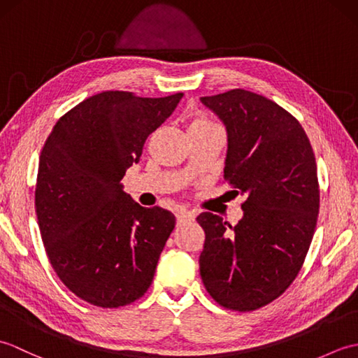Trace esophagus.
<instances>
[{
    "instance_id": "esophagus-1",
    "label": "esophagus",
    "mask_w": 358,
    "mask_h": 358,
    "mask_svg": "<svg viewBox=\"0 0 358 358\" xmlns=\"http://www.w3.org/2000/svg\"><path fill=\"white\" fill-rule=\"evenodd\" d=\"M191 218H194L192 212H189V210H186V209H178V210H177V220H178V223L185 222V220H191Z\"/></svg>"
}]
</instances>
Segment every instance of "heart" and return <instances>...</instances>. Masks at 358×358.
<instances>
[{
	"label": "heart",
	"mask_w": 358,
	"mask_h": 358,
	"mask_svg": "<svg viewBox=\"0 0 358 358\" xmlns=\"http://www.w3.org/2000/svg\"><path fill=\"white\" fill-rule=\"evenodd\" d=\"M201 127H220V126L215 123V121H212L210 118L204 115L194 118L191 121V126H189V129H201Z\"/></svg>",
	"instance_id": "heart-1"
}]
</instances>
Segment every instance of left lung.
<instances>
[{
    "instance_id": "obj_1",
    "label": "left lung",
    "mask_w": 358,
    "mask_h": 358,
    "mask_svg": "<svg viewBox=\"0 0 358 358\" xmlns=\"http://www.w3.org/2000/svg\"><path fill=\"white\" fill-rule=\"evenodd\" d=\"M200 101L226 127L224 180L246 196L235 226L196 217L200 275L218 305L246 313L283 294L305 262L320 208L315 157L299 121L263 95L234 89Z\"/></svg>"
}]
</instances>
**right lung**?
<instances>
[{"instance_id": "right-lung-1", "label": "right lung", "mask_w": 358, "mask_h": 358, "mask_svg": "<svg viewBox=\"0 0 358 358\" xmlns=\"http://www.w3.org/2000/svg\"><path fill=\"white\" fill-rule=\"evenodd\" d=\"M181 98L96 94L64 113L44 143L35 189L41 238L59 280L90 305L126 306L152 283L175 217L140 206L121 180Z\"/></svg>"}]
</instances>
